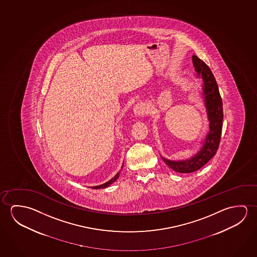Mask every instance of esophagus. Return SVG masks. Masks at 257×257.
<instances>
[{
  "mask_svg": "<svg viewBox=\"0 0 257 257\" xmlns=\"http://www.w3.org/2000/svg\"><path fill=\"white\" fill-rule=\"evenodd\" d=\"M147 112V107L143 102H138L134 107V114L136 117H143Z\"/></svg>",
  "mask_w": 257,
  "mask_h": 257,
  "instance_id": "1",
  "label": "esophagus"
}]
</instances>
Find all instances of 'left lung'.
<instances>
[{
	"label": "left lung",
	"mask_w": 257,
	"mask_h": 257,
	"mask_svg": "<svg viewBox=\"0 0 257 257\" xmlns=\"http://www.w3.org/2000/svg\"><path fill=\"white\" fill-rule=\"evenodd\" d=\"M192 60L196 76L203 78L202 94L209 121V132L204 141L201 142V149L190 158L169 160L162 156L163 162L171 170L179 173H190L196 171L205 165L215 155L220 145L223 121L222 101L213 74L204 61L200 60L196 55H193Z\"/></svg>",
	"instance_id": "8db88e82"
}]
</instances>
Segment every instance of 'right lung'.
<instances>
[{"mask_svg":"<svg viewBox=\"0 0 257 257\" xmlns=\"http://www.w3.org/2000/svg\"><path fill=\"white\" fill-rule=\"evenodd\" d=\"M123 168V164H122V167H121V169ZM119 172H120V171H118V173L116 174V175L112 178V179H110L109 181H107V182H105V183L102 184V185H99V186H94V187H91V188H93V189H100V188H107V187H109L110 186V184L113 183V182H115V180L116 179H118V176H119Z\"/></svg>","mask_w":257,"mask_h":257,"instance_id":"1","label":"right lung"}]
</instances>
